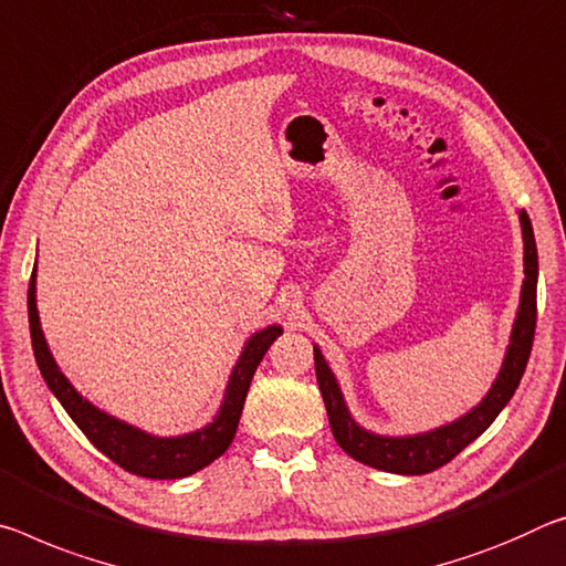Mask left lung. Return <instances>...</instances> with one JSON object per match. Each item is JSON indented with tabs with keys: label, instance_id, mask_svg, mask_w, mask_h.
<instances>
[{
	"label": "left lung",
	"instance_id": "left-lung-1",
	"mask_svg": "<svg viewBox=\"0 0 566 566\" xmlns=\"http://www.w3.org/2000/svg\"><path fill=\"white\" fill-rule=\"evenodd\" d=\"M518 223H522V239H524V284L522 294H518V310L514 327H511L509 347L501 363V370L496 380L491 382L486 396L481 398L479 406H473L461 418L451 420V423L438 426L426 433L412 436H382L373 433V430L363 428L349 412L343 390L335 373L329 370L325 357H322L319 347L315 345V370L317 382L322 390V400H325L329 428L335 433V441L347 455L365 465H373L378 471L400 473V476H420V473H430L441 469L448 461H453L465 446L476 441V438L486 430L506 402L514 396L522 375L526 370L528 353H532L534 343V327H536V280H539V259H536V241L534 229L528 221L526 211H518Z\"/></svg>",
	"mask_w": 566,
	"mask_h": 566
}]
</instances>
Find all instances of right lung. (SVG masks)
Instances as JSON below:
<instances>
[{"label": "right lung", "instance_id": "right-lung-1", "mask_svg": "<svg viewBox=\"0 0 566 566\" xmlns=\"http://www.w3.org/2000/svg\"><path fill=\"white\" fill-rule=\"evenodd\" d=\"M27 312H30L34 360H38L42 378L52 390V396L60 400V406L67 410V416L75 420V426L83 430L87 441L97 451H103L120 469L143 479H186L223 455L237 436L239 418L241 410H244V400L251 378L256 373V365L262 363V357L272 347L274 339L282 335V325H269L247 339L237 365L231 367L223 400L217 416L211 418V423L181 436H154L93 406L87 398L80 396L75 385L60 370L40 325L38 262H34L30 292H27Z\"/></svg>", "mask_w": 566, "mask_h": 566}]
</instances>
